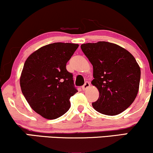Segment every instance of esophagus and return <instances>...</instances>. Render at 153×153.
Instances as JSON below:
<instances>
[{
	"label": "esophagus",
	"instance_id": "esophagus-1",
	"mask_svg": "<svg viewBox=\"0 0 153 153\" xmlns=\"http://www.w3.org/2000/svg\"><path fill=\"white\" fill-rule=\"evenodd\" d=\"M89 86H90V82H85V84H84V85L82 86V89L83 91H85V90H86V89Z\"/></svg>",
	"mask_w": 153,
	"mask_h": 153
}]
</instances>
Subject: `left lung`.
<instances>
[{
  "mask_svg": "<svg viewBox=\"0 0 153 153\" xmlns=\"http://www.w3.org/2000/svg\"><path fill=\"white\" fill-rule=\"evenodd\" d=\"M80 47L94 68L91 83L99 91L93 107L105 115L121 114L139 91L141 72L136 59L127 50L107 42L82 44Z\"/></svg>",
  "mask_w": 153,
  "mask_h": 153,
  "instance_id": "left-lung-1",
  "label": "left lung"
}]
</instances>
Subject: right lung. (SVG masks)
Segmentation results:
<instances>
[{"label": "right lung", "instance_id": "right-lung-1", "mask_svg": "<svg viewBox=\"0 0 153 153\" xmlns=\"http://www.w3.org/2000/svg\"><path fill=\"white\" fill-rule=\"evenodd\" d=\"M78 44L56 42L35 51L26 59L20 78L22 94L35 112L47 119L65 114L78 90L66 69Z\"/></svg>", "mask_w": 153, "mask_h": 153}]
</instances>
